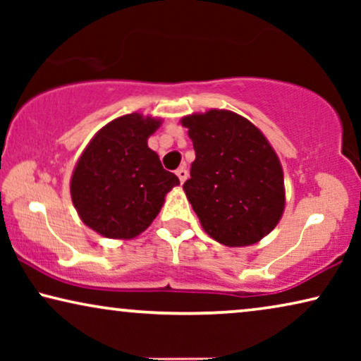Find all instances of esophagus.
Here are the masks:
<instances>
[{
  "instance_id": "obj_1",
  "label": "esophagus",
  "mask_w": 361,
  "mask_h": 361,
  "mask_svg": "<svg viewBox=\"0 0 361 361\" xmlns=\"http://www.w3.org/2000/svg\"><path fill=\"white\" fill-rule=\"evenodd\" d=\"M176 174H177V177H179L180 182H185L187 177H189V172H187L185 167H179V169L176 171Z\"/></svg>"
}]
</instances>
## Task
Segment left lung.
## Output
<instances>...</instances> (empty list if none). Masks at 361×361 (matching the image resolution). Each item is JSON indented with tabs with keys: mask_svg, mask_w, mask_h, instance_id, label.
Masks as SVG:
<instances>
[{
	"mask_svg": "<svg viewBox=\"0 0 361 361\" xmlns=\"http://www.w3.org/2000/svg\"><path fill=\"white\" fill-rule=\"evenodd\" d=\"M182 125L195 151L184 190L204 230L226 246L259 241L284 210L283 169L273 147L231 111L185 116Z\"/></svg>",
	"mask_w": 361,
	"mask_h": 361,
	"instance_id": "8db88e82",
	"label": "left lung"
}]
</instances>
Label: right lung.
I'll return each instance as SVG.
<instances>
[{
	"mask_svg": "<svg viewBox=\"0 0 361 361\" xmlns=\"http://www.w3.org/2000/svg\"><path fill=\"white\" fill-rule=\"evenodd\" d=\"M159 121L137 113L116 118L97 133L77 162L72 202L92 230L106 238H133L159 214L164 195L179 184L147 147Z\"/></svg>",
	"mask_w": 361,
	"mask_h": 361,
	"instance_id": "add662e5",
	"label": "right lung"
}]
</instances>
